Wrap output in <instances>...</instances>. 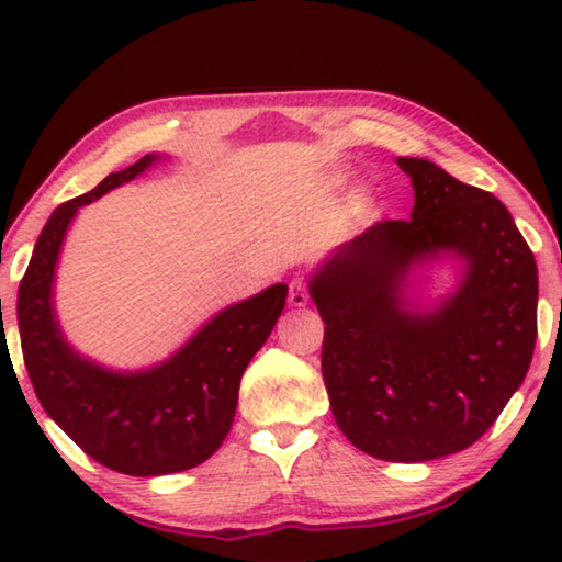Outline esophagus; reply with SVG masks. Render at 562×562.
I'll list each match as a JSON object with an SVG mask.
<instances>
[{"label":"esophagus","mask_w":562,"mask_h":562,"mask_svg":"<svg viewBox=\"0 0 562 562\" xmlns=\"http://www.w3.org/2000/svg\"><path fill=\"white\" fill-rule=\"evenodd\" d=\"M310 302V283L302 276H296V279H291L289 283V304L291 306H306Z\"/></svg>","instance_id":"obj_1"}]
</instances>
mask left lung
<instances>
[{
    "label": "left lung",
    "mask_w": 562,
    "mask_h": 562,
    "mask_svg": "<svg viewBox=\"0 0 562 562\" xmlns=\"http://www.w3.org/2000/svg\"><path fill=\"white\" fill-rule=\"evenodd\" d=\"M412 176L409 220H383L342 245L312 279L325 322L322 379L337 427L391 463L460 452L494 425L521 386L537 342V263L512 214L488 191L432 160L398 158ZM458 251L459 294L406 313L414 259Z\"/></svg>",
    "instance_id": "1"
}]
</instances>
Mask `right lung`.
<instances>
[{"mask_svg":"<svg viewBox=\"0 0 562 562\" xmlns=\"http://www.w3.org/2000/svg\"><path fill=\"white\" fill-rule=\"evenodd\" d=\"M153 160L145 156L56 206L18 291L22 358L43 409L89 458L127 475L189 471L217 452L233 427L245 368L263 348L289 294L286 283H276L227 306L171 360L145 373H110L76 356L50 306L66 227L79 206L135 179Z\"/></svg>","mask_w":562,"mask_h":562,"instance_id":"obj_1","label":"right lung"}]
</instances>
